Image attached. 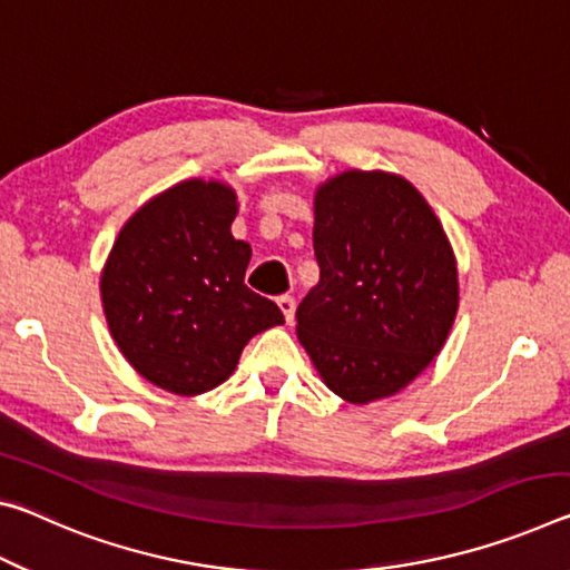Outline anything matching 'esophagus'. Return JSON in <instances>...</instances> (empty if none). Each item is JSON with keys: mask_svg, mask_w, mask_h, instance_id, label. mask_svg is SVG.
<instances>
[{"mask_svg": "<svg viewBox=\"0 0 570 570\" xmlns=\"http://www.w3.org/2000/svg\"><path fill=\"white\" fill-rule=\"evenodd\" d=\"M278 309H282L286 324H294V314H296V302L294 296H278Z\"/></svg>", "mask_w": 570, "mask_h": 570, "instance_id": "obj_1", "label": "esophagus"}]
</instances>
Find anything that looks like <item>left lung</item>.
Segmentation results:
<instances>
[{"mask_svg": "<svg viewBox=\"0 0 570 570\" xmlns=\"http://www.w3.org/2000/svg\"><path fill=\"white\" fill-rule=\"evenodd\" d=\"M320 282L296 337L324 385L365 405L401 393L446 345L459 271L444 225L409 179L345 169L314 193Z\"/></svg>", "mask_w": 570, "mask_h": 570, "instance_id": "1", "label": "left lung"}]
</instances>
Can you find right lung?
<instances>
[{"label":"right lung","instance_id":"add662e5","mask_svg":"<svg viewBox=\"0 0 570 570\" xmlns=\"http://www.w3.org/2000/svg\"><path fill=\"white\" fill-rule=\"evenodd\" d=\"M238 195L220 179H183L124 223L101 271L108 332L137 373L175 395L228 381L243 347L284 324L243 284L250 246L230 225Z\"/></svg>","mask_w":570,"mask_h":570}]
</instances>
